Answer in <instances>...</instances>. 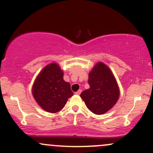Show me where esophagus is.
<instances>
[{"instance_id":"1","label":"esophagus","mask_w":153,"mask_h":153,"mask_svg":"<svg viewBox=\"0 0 153 153\" xmlns=\"http://www.w3.org/2000/svg\"><path fill=\"white\" fill-rule=\"evenodd\" d=\"M81 92H82V90H79L77 91L76 92H75V94H78V95H79V94H80Z\"/></svg>"}]
</instances>
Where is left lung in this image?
I'll return each instance as SVG.
<instances>
[{
  "label": "left lung",
  "mask_w": 153,
  "mask_h": 153,
  "mask_svg": "<svg viewBox=\"0 0 153 153\" xmlns=\"http://www.w3.org/2000/svg\"><path fill=\"white\" fill-rule=\"evenodd\" d=\"M90 88L80 94L87 107L95 114H102L111 109L119 97V88L109 68L97 63L89 73Z\"/></svg>",
  "instance_id": "8db88e82"
}]
</instances>
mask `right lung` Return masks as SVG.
<instances>
[{"mask_svg":"<svg viewBox=\"0 0 153 153\" xmlns=\"http://www.w3.org/2000/svg\"><path fill=\"white\" fill-rule=\"evenodd\" d=\"M32 94L42 109L56 113L64 107L73 92L70 83L63 80V71L57 63H53L44 67L36 77Z\"/></svg>","mask_w":153,"mask_h":153,"instance_id":"1","label":"right lung"}]
</instances>
